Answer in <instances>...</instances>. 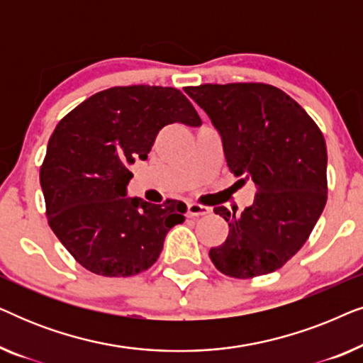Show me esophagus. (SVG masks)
<instances>
[{"instance_id": "esophagus-1", "label": "esophagus", "mask_w": 363, "mask_h": 363, "mask_svg": "<svg viewBox=\"0 0 363 363\" xmlns=\"http://www.w3.org/2000/svg\"><path fill=\"white\" fill-rule=\"evenodd\" d=\"M210 211L208 210L206 206H203V205H198V203H186V215L190 216V218H195V216H203V215H206V213Z\"/></svg>"}]
</instances>
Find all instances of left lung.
<instances>
[{
	"label": "left lung",
	"mask_w": 363,
	"mask_h": 363,
	"mask_svg": "<svg viewBox=\"0 0 363 363\" xmlns=\"http://www.w3.org/2000/svg\"><path fill=\"white\" fill-rule=\"evenodd\" d=\"M185 92L220 132L230 172L256 185L242 213L215 208L230 233L210 250L213 264L236 279L269 274L304 246L325 206L324 135L294 99L269 84H201Z\"/></svg>",
	"instance_id": "1"
}]
</instances>
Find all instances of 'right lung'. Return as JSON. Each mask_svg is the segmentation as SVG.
Masks as SVG:
<instances>
[{
  "mask_svg": "<svg viewBox=\"0 0 363 363\" xmlns=\"http://www.w3.org/2000/svg\"><path fill=\"white\" fill-rule=\"evenodd\" d=\"M200 125L175 87L127 86L94 94L62 117L49 138L39 180L48 223L82 267L106 277L147 271L186 205L128 198V167L147 160L170 123Z\"/></svg>",
  "mask_w": 363,
  "mask_h": 363,
  "instance_id": "right-lung-1",
  "label": "right lung"
}]
</instances>
